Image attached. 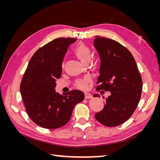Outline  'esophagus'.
Segmentation results:
<instances>
[{"label": "esophagus", "mask_w": 160, "mask_h": 160, "mask_svg": "<svg viewBox=\"0 0 160 160\" xmlns=\"http://www.w3.org/2000/svg\"><path fill=\"white\" fill-rule=\"evenodd\" d=\"M93 97L89 93H85V99H91Z\"/></svg>", "instance_id": "esophagus-1"}]
</instances>
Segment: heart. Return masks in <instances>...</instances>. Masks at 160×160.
<instances>
[{"label":"heart","instance_id":"heart-1","mask_svg":"<svg viewBox=\"0 0 160 160\" xmlns=\"http://www.w3.org/2000/svg\"><path fill=\"white\" fill-rule=\"evenodd\" d=\"M74 54L84 64L90 62L92 57V52L89 47L83 43H79L74 49ZM91 82V78L89 76H86L84 78L76 81V87L80 89H85L88 85Z\"/></svg>","mask_w":160,"mask_h":160}]
</instances>
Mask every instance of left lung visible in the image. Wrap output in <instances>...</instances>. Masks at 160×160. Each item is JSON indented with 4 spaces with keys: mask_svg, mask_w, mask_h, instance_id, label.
<instances>
[{
    "mask_svg": "<svg viewBox=\"0 0 160 160\" xmlns=\"http://www.w3.org/2000/svg\"><path fill=\"white\" fill-rule=\"evenodd\" d=\"M93 45L101 60L96 89L111 92L103 109L95 117L105 126H118L129 119L137 108L142 92V77L132 53L119 42L95 36Z\"/></svg>",
    "mask_w": 160,
    "mask_h": 160,
    "instance_id": "obj_1",
    "label": "left lung"
}]
</instances>
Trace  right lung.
<instances>
[{"label": "right lung", "mask_w": 160, "mask_h": 160, "mask_svg": "<svg viewBox=\"0 0 160 160\" xmlns=\"http://www.w3.org/2000/svg\"><path fill=\"white\" fill-rule=\"evenodd\" d=\"M77 39L58 38L39 48L28 62L20 89L26 111L34 123L46 129H57L69 122L75 105L84 99L79 90L56 93V81L69 46Z\"/></svg>", "instance_id": "add662e5"}]
</instances>
